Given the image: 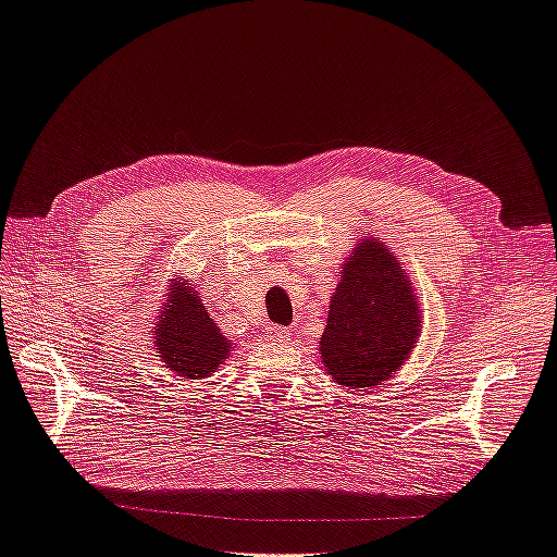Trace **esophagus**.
Masks as SVG:
<instances>
[{
	"label": "esophagus",
	"mask_w": 557,
	"mask_h": 557,
	"mask_svg": "<svg viewBox=\"0 0 557 557\" xmlns=\"http://www.w3.org/2000/svg\"><path fill=\"white\" fill-rule=\"evenodd\" d=\"M290 337V330L288 327H281V325H267L264 330V339L272 342V344H281V342H288Z\"/></svg>",
	"instance_id": "obj_1"
}]
</instances>
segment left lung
I'll list each match as a JSON object with an SVG mask.
<instances>
[{
	"label": "left lung",
	"mask_w": 557,
	"mask_h": 557,
	"mask_svg": "<svg viewBox=\"0 0 557 557\" xmlns=\"http://www.w3.org/2000/svg\"><path fill=\"white\" fill-rule=\"evenodd\" d=\"M414 299L394 255L374 238L360 244L342 264L321 337L330 377L358 391L394 377L422 325Z\"/></svg>",
	"instance_id": "obj_1"
}]
</instances>
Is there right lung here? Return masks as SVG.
Wrapping results in <instances>:
<instances>
[{
	"mask_svg": "<svg viewBox=\"0 0 557 557\" xmlns=\"http://www.w3.org/2000/svg\"><path fill=\"white\" fill-rule=\"evenodd\" d=\"M154 339L166 368L185 380L208 377L232 349L197 293L180 283L173 285L169 305L159 315Z\"/></svg>",
	"mask_w": 557,
	"mask_h": 557,
	"instance_id": "right-lung-1",
	"label": "right lung"
}]
</instances>
